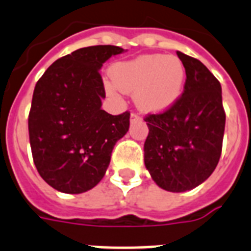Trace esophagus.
<instances>
[{
    "mask_svg": "<svg viewBox=\"0 0 251 251\" xmlns=\"http://www.w3.org/2000/svg\"><path fill=\"white\" fill-rule=\"evenodd\" d=\"M140 119H141V118H140V115H138V114H136V113L130 114V121H132V122L140 121Z\"/></svg>",
    "mask_w": 251,
    "mask_h": 251,
    "instance_id": "esophagus-1",
    "label": "esophagus"
}]
</instances>
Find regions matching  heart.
I'll use <instances>...</instances> for the list:
<instances>
[{"mask_svg":"<svg viewBox=\"0 0 251 251\" xmlns=\"http://www.w3.org/2000/svg\"><path fill=\"white\" fill-rule=\"evenodd\" d=\"M111 78L122 91L134 92V101L140 109L163 111L181 96L186 70L176 56L145 55L114 65Z\"/></svg>","mask_w":251,"mask_h":251,"instance_id":"b5f03b06","label":"heart"}]
</instances>
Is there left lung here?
<instances>
[{
    "instance_id": "1",
    "label": "left lung",
    "mask_w": 251,
    "mask_h": 251,
    "mask_svg": "<svg viewBox=\"0 0 251 251\" xmlns=\"http://www.w3.org/2000/svg\"><path fill=\"white\" fill-rule=\"evenodd\" d=\"M177 55L186 70L183 93L169 109L145 117V165L156 185L171 192L208 179L222 154L226 126L219 80L200 60Z\"/></svg>"
}]
</instances>
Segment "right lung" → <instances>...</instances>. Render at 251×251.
Wrapping results in <instances>:
<instances>
[{"label": "right lung", "instance_id": "obj_1", "mask_svg": "<svg viewBox=\"0 0 251 251\" xmlns=\"http://www.w3.org/2000/svg\"><path fill=\"white\" fill-rule=\"evenodd\" d=\"M123 51L111 45L76 50L49 66L34 87L28 117L33 161L57 191L82 194L95 187L114 145L127 133L129 111L111 115L101 109V66Z\"/></svg>", "mask_w": 251, "mask_h": 251}]
</instances>
